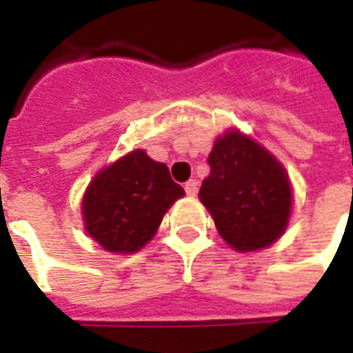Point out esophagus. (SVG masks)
<instances>
[{
    "mask_svg": "<svg viewBox=\"0 0 353 353\" xmlns=\"http://www.w3.org/2000/svg\"><path fill=\"white\" fill-rule=\"evenodd\" d=\"M185 192H187L189 196H196V192H199V181H196V179H189V181L185 183Z\"/></svg>",
    "mask_w": 353,
    "mask_h": 353,
    "instance_id": "esophagus-1",
    "label": "esophagus"
}]
</instances>
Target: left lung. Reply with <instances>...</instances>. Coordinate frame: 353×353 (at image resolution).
I'll list each match as a JSON object with an SVG mask.
<instances>
[{
  "label": "left lung",
  "instance_id": "obj_1",
  "mask_svg": "<svg viewBox=\"0 0 353 353\" xmlns=\"http://www.w3.org/2000/svg\"><path fill=\"white\" fill-rule=\"evenodd\" d=\"M208 164L199 196L225 242L238 252L276 242L291 212V185L280 162L252 138L229 132L215 139Z\"/></svg>",
  "mask_w": 353,
  "mask_h": 353
}]
</instances>
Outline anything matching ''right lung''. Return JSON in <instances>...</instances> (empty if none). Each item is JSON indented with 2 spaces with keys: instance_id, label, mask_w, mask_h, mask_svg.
Returning <instances> with one entry per match:
<instances>
[{
  "instance_id": "obj_1",
  "label": "right lung",
  "mask_w": 353,
  "mask_h": 353,
  "mask_svg": "<svg viewBox=\"0 0 353 353\" xmlns=\"http://www.w3.org/2000/svg\"><path fill=\"white\" fill-rule=\"evenodd\" d=\"M185 194L166 164L132 151L88 185L83 215L88 234L113 253H134L154 236L162 217Z\"/></svg>"
}]
</instances>
